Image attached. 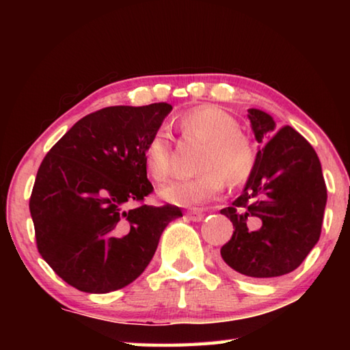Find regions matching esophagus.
<instances>
[{
    "label": "esophagus",
    "mask_w": 350,
    "mask_h": 350,
    "mask_svg": "<svg viewBox=\"0 0 350 350\" xmlns=\"http://www.w3.org/2000/svg\"><path fill=\"white\" fill-rule=\"evenodd\" d=\"M187 216L191 219V221H194V222H200L204 219V213L199 211V210H189L187 213Z\"/></svg>",
    "instance_id": "1"
}]
</instances>
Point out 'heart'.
Wrapping results in <instances>:
<instances>
[{
  "instance_id": "heart-1",
  "label": "heart",
  "mask_w": 350,
  "mask_h": 350,
  "mask_svg": "<svg viewBox=\"0 0 350 350\" xmlns=\"http://www.w3.org/2000/svg\"><path fill=\"white\" fill-rule=\"evenodd\" d=\"M179 125L183 133L208 144L199 170L202 174L191 179H180L161 188V198L170 204L194 206L215 199L222 193L225 180L230 185H241L252 176L256 163V152L241 125L227 111L216 106H200L185 112ZM148 173L162 183L171 176V142L165 129L151 135L144 152Z\"/></svg>"
}]
</instances>
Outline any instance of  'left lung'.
Listing matches in <instances>:
<instances>
[{"label": "left lung", "mask_w": 350, "mask_h": 350, "mask_svg": "<svg viewBox=\"0 0 350 350\" xmlns=\"http://www.w3.org/2000/svg\"><path fill=\"white\" fill-rule=\"evenodd\" d=\"M260 148L241 196L221 210L233 236L224 262L250 278L282 276L298 269L319 239L327 189L315 150L292 126L275 133L273 117L248 109Z\"/></svg>", "instance_id": "8db88e82"}]
</instances>
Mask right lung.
Instances as JSON below:
<instances>
[{"label":"right lung","instance_id":"add662e5","mask_svg":"<svg viewBox=\"0 0 350 350\" xmlns=\"http://www.w3.org/2000/svg\"><path fill=\"white\" fill-rule=\"evenodd\" d=\"M173 106H109L83 117L41 162L29 208L38 252L69 286L108 293L152 259L176 205H139L152 191L144 152Z\"/></svg>","mask_w":350,"mask_h":350}]
</instances>
